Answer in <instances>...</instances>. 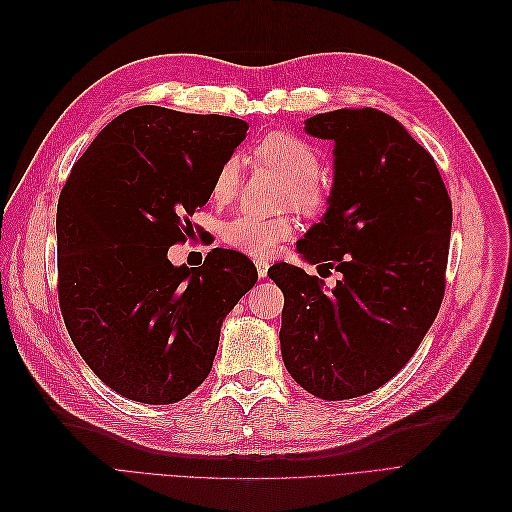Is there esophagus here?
I'll use <instances>...</instances> for the list:
<instances>
[{"label":"esophagus","mask_w":512,"mask_h":512,"mask_svg":"<svg viewBox=\"0 0 512 512\" xmlns=\"http://www.w3.org/2000/svg\"><path fill=\"white\" fill-rule=\"evenodd\" d=\"M256 271H258V277H266L269 275V262L266 260H256Z\"/></svg>","instance_id":"34e87169"}]
</instances>
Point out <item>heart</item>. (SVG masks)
<instances>
[{
    "label": "heart",
    "instance_id": "heart-1",
    "mask_svg": "<svg viewBox=\"0 0 512 512\" xmlns=\"http://www.w3.org/2000/svg\"><path fill=\"white\" fill-rule=\"evenodd\" d=\"M256 156L275 168L287 181L285 204H296L302 212L314 214L327 204V187L319 179L321 158L314 145L304 137L287 131H271L256 145ZM241 183V160L237 154L227 156L212 177L210 193L216 202H229ZM296 231V221L287 214L262 216L241 212L227 221L221 237L229 248L256 258H269L279 243Z\"/></svg>",
    "mask_w": 512,
    "mask_h": 512
}]
</instances>
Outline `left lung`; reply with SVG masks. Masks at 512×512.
Returning a JSON list of instances; mask_svg holds the SVG:
<instances>
[{"instance_id": "obj_1", "label": "left lung", "mask_w": 512, "mask_h": 512, "mask_svg": "<svg viewBox=\"0 0 512 512\" xmlns=\"http://www.w3.org/2000/svg\"><path fill=\"white\" fill-rule=\"evenodd\" d=\"M335 141L329 210L298 243L344 279L325 294L298 266L275 264L281 354L289 375L321 400L385 385L417 352L446 291L452 202L431 154L375 108L306 120Z\"/></svg>"}]
</instances>
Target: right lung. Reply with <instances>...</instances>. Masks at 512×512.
<instances>
[{
	"label": "right lung",
	"mask_w": 512,
	"mask_h": 512,
	"mask_svg": "<svg viewBox=\"0 0 512 512\" xmlns=\"http://www.w3.org/2000/svg\"><path fill=\"white\" fill-rule=\"evenodd\" d=\"M248 125L139 106L116 116L60 191L58 300L89 369L116 394L175 404L210 373L221 323L254 287V262L214 248L202 266L166 252L193 233L216 168Z\"/></svg>",
	"instance_id": "1"
}]
</instances>
